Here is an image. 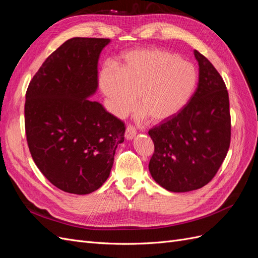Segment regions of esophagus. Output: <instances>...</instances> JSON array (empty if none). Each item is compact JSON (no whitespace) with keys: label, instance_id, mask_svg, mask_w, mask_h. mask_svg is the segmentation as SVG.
<instances>
[{"label":"esophagus","instance_id":"esophagus-1","mask_svg":"<svg viewBox=\"0 0 258 258\" xmlns=\"http://www.w3.org/2000/svg\"><path fill=\"white\" fill-rule=\"evenodd\" d=\"M137 135V130L134 126H131V124H129V126H127L126 128V132H124V137H126L127 140H132Z\"/></svg>","mask_w":258,"mask_h":258}]
</instances>
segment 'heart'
Instances as JSON below:
<instances>
[{
	"instance_id": "heart-1",
	"label": "heart",
	"mask_w": 258,
	"mask_h": 258,
	"mask_svg": "<svg viewBox=\"0 0 258 258\" xmlns=\"http://www.w3.org/2000/svg\"><path fill=\"white\" fill-rule=\"evenodd\" d=\"M99 87L117 117L136 105L139 116L155 122L172 118L188 104L198 83L197 69L176 53L160 48H141L122 54L119 68L104 64Z\"/></svg>"
}]
</instances>
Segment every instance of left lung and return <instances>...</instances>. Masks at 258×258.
<instances>
[{"instance_id": "obj_1", "label": "left lung", "mask_w": 258, "mask_h": 258, "mask_svg": "<svg viewBox=\"0 0 258 258\" xmlns=\"http://www.w3.org/2000/svg\"><path fill=\"white\" fill-rule=\"evenodd\" d=\"M197 89L183 110L148 131L155 151L148 169L169 191L201 188L214 177L230 145L229 97L213 64L195 50Z\"/></svg>"}]
</instances>
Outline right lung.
<instances>
[{
    "label": "right lung",
    "mask_w": 258,
    "mask_h": 258,
    "mask_svg": "<svg viewBox=\"0 0 258 258\" xmlns=\"http://www.w3.org/2000/svg\"><path fill=\"white\" fill-rule=\"evenodd\" d=\"M110 38L73 37L44 61L26 93L31 156L59 189L87 195L110 175L124 123L89 98L98 88V61Z\"/></svg>",
    "instance_id": "obj_1"
}]
</instances>
